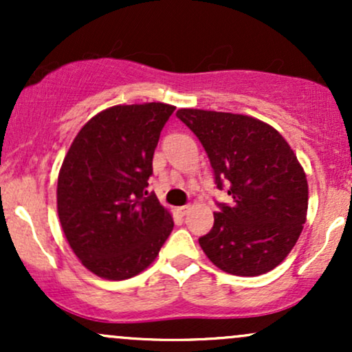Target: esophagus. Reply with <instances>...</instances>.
I'll use <instances>...</instances> for the list:
<instances>
[{
	"instance_id": "obj_1",
	"label": "esophagus",
	"mask_w": 352,
	"mask_h": 352,
	"mask_svg": "<svg viewBox=\"0 0 352 352\" xmlns=\"http://www.w3.org/2000/svg\"><path fill=\"white\" fill-rule=\"evenodd\" d=\"M188 210H190V205H182V207L177 208V212H179L180 215H185V213H187Z\"/></svg>"
}]
</instances>
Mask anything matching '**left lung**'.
<instances>
[{
    "mask_svg": "<svg viewBox=\"0 0 352 352\" xmlns=\"http://www.w3.org/2000/svg\"><path fill=\"white\" fill-rule=\"evenodd\" d=\"M177 117L207 152L218 190L213 227L199 243L213 265L258 276L288 256L306 221L308 182L288 142L272 125L241 114L180 109Z\"/></svg>",
    "mask_w": 352,
    "mask_h": 352,
    "instance_id": "8db88e82",
    "label": "left lung"
}]
</instances>
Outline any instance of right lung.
<instances>
[{"label":"right lung","mask_w":352,"mask_h":352,"mask_svg":"<svg viewBox=\"0 0 352 352\" xmlns=\"http://www.w3.org/2000/svg\"><path fill=\"white\" fill-rule=\"evenodd\" d=\"M175 107L162 102L99 112L76 135L58 179V213L89 272L127 280L147 268L173 228L148 192L160 132Z\"/></svg>","instance_id":"1"}]
</instances>
